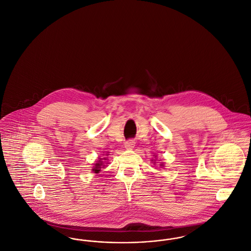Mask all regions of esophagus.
Wrapping results in <instances>:
<instances>
[{
    "label": "esophagus",
    "mask_w": 251,
    "mask_h": 251,
    "mask_svg": "<svg viewBox=\"0 0 251 251\" xmlns=\"http://www.w3.org/2000/svg\"><path fill=\"white\" fill-rule=\"evenodd\" d=\"M125 148L127 149V150H131V149H133L134 148V146H135V142L134 140H128L125 142Z\"/></svg>",
    "instance_id": "1"
}]
</instances>
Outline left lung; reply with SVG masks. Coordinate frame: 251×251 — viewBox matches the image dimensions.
Returning <instances> with one entry per match:
<instances>
[{
    "label": "left lung",
    "instance_id": "8db88e82",
    "mask_svg": "<svg viewBox=\"0 0 251 251\" xmlns=\"http://www.w3.org/2000/svg\"><path fill=\"white\" fill-rule=\"evenodd\" d=\"M153 163H156V162H153ZM160 165H161V166H164V165H163V163H161Z\"/></svg>",
    "mask_w": 251,
    "mask_h": 251
}]
</instances>
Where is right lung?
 I'll return each instance as SVG.
<instances>
[{
    "mask_svg": "<svg viewBox=\"0 0 251 251\" xmlns=\"http://www.w3.org/2000/svg\"><path fill=\"white\" fill-rule=\"evenodd\" d=\"M109 154H105L104 156H103V158H99V161H97L96 163H94V166H93V168L91 169L92 172H94L95 174H98L99 172L100 171V168H101V166H102V168L105 166V164L107 163L106 161L108 159L105 157V156H108Z\"/></svg>",
    "mask_w": 251,
    "mask_h": 251,
    "instance_id": "obj_1",
    "label": "right lung"
}]
</instances>
